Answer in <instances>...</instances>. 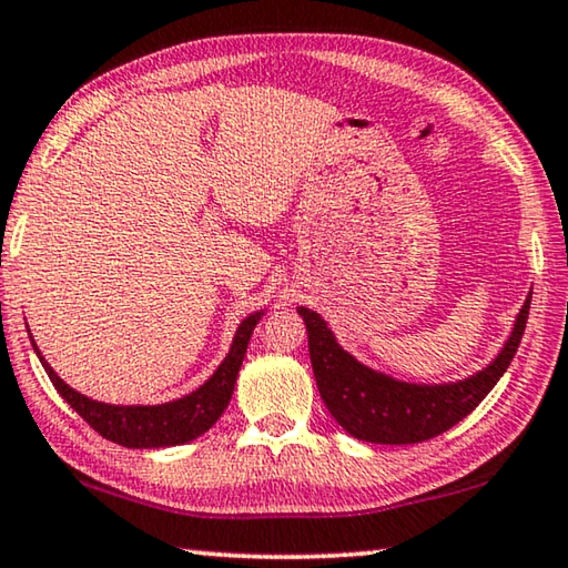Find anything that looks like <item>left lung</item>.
I'll return each instance as SVG.
<instances>
[{
    "mask_svg": "<svg viewBox=\"0 0 568 568\" xmlns=\"http://www.w3.org/2000/svg\"><path fill=\"white\" fill-rule=\"evenodd\" d=\"M528 308L530 295L516 316L500 354L483 372L449 384H409L374 372L338 346L333 331L316 311L301 305L298 313L308 331L313 376L333 419L351 437L364 443L414 445L455 427L488 397L516 356L526 331Z\"/></svg>",
    "mask_w": 568,
    "mask_h": 568,
    "instance_id": "1",
    "label": "left lung"
}]
</instances>
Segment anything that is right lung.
<instances>
[{
  "label": "right lung",
  "mask_w": 568,
  "mask_h": 568,
  "mask_svg": "<svg viewBox=\"0 0 568 568\" xmlns=\"http://www.w3.org/2000/svg\"><path fill=\"white\" fill-rule=\"evenodd\" d=\"M260 318H263V311L252 313V316L240 323L235 341H232L230 346V354L224 356L217 372H214L200 389H194L182 399L151 404V407H143V404H139V407L136 404H129V407H123V404H105L70 389V386L52 372V366L44 362L38 351V344L32 346L38 351L44 372H48L52 386L60 392V397L65 399L70 407L98 432V435H103L115 445L133 449L174 447L192 443V439L204 435V432L222 417V412L227 409L232 392H235V382L242 358H245L250 336Z\"/></svg>",
  "instance_id": "1"
}]
</instances>
